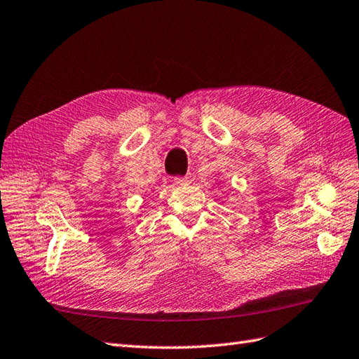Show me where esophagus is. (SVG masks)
Here are the masks:
<instances>
[{
    "label": "esophagus",
    "instance_id": "obj_1",
    "mask_svg": "<svg viewBox=\"0 0 359 359\" xmlns=\"http://www.w3.org/2000/svg\"><path fill=\"white\" fill-rule=\"evenodd\" d=\"M173 182H175V186H186V184L190 182V177H175Z\"/></svg>",
    "mask_w": 359,
    "mask_h": 359
}]
</instances>
